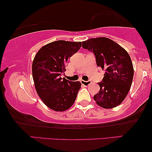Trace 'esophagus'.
I'll return each mask as SVG.
<instances>
[{
	"label": "esophagus",
	"instance_id": "34e87169",
	"mask_svg": "<svg viewBox=\"0 0 152 152\" xmlns=\"http://www.w3.org/2000/svg\"><path fill=\"white\" fill-rule=\"evenodd\" d=\"M80 82H81V84H83V85H84V86H88L89 84H91V81H90V80H88V81L80 80Z\"/></svg>",
	"mask_w": 152,
	"mask_h": 152
}]
</instances>
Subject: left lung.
I'll return each mask as SVG.
<instances>
[{"mask_svg":"<svg viewBox=\"0 0 152 152\" xmlns=\"http://www.w3.org/2000/svg\"><path fill=\"white\" fill-rule=\"evenodd\" d=\"M82 47L94 54L97 66L105 70L98 84L100 89L93 97L97 104L111 109L122 102L127 95L134 77V68L127 52L106 37L90 39Z\"/></svg>","mask_w":152,"mask_h":152,"instance_id":"obj_1","label":"left lung"}]
</instances>
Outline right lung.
Masks as SVG:
<instances>
[{"instance_id":"add662e5","label":"right lung","mask_w":152,"mask_h":152,"mask_svg":"<svg viewBox=\"0 0 152 152\" xmlns=\"http://www.w3.org/2000/svg\"><path fill=\"white\" fill-rule=\"evenodd\" d=\"M81 46V42L59 40L43 46L35 55L32 63L35 88L43 103L54 111H66L75 101L81 83L61 76L68 59Z\"/></svg>"}]
</instances>
